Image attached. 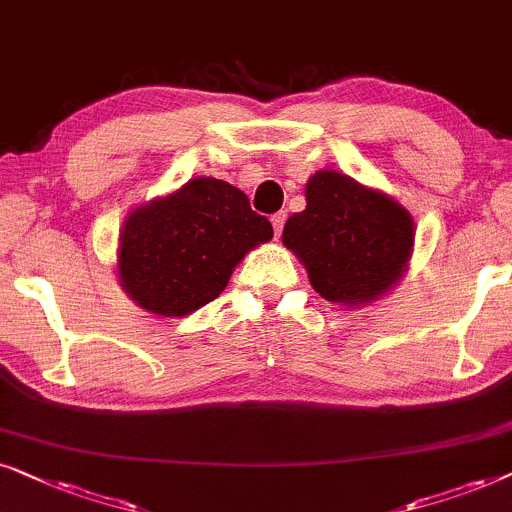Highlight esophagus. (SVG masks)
Returning <instances> with one entry per match:
<instances>
[{"mask_svg": "<svg viewBox=\"0 0 512 512\" xmlns=\"http://www.w3.org/2000/svg\"><path fill=\"white\" fill-rule=\"evenodd\" d=\"M285 213H276V215H271V224H274V234L276 236H281L283 234V227H285Z\"/></svg>", "mask_w": 512, "mask_h": 512, "instance_id": "34e87169", "label": "esophagus"}]
</instances>
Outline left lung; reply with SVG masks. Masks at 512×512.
<instances>
[{
	"label": "left lung",
	"instance_id": "obj_1",
	"mask_svg": "<svg viewBox=\"0 0 512 512\" xmlns=\"http://www.w3.org/2000/svg\"><path fill=\"white\" fill-rule=\"evenodd\" d=\"M304 194L306 208L285 222L283 245L304 264L313 290L349 309L391 292L414 252L410 210L339 170L313 173Z\"/></svg>",
	"mask_w": 512,
	"mask_h": 512
}]
</instances>
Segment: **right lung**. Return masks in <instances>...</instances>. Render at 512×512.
I'll use <instances>...</instances> for the list:
<instances>
[{
    "label": "right lung",
    "instance_id": "1",
    "mask_svg": "<svg viewBox=\"0 0 512 512\" xmlns=\"http://www.w3.org/2000/svg\"><path fill=\"white\" fill-rule=\"evenodd\" d=\"M271 238V222L241 189L194 177L128 213L117 248L119 285L140 309L185 318L220 297L243 257Z\"/></svg>",
    "mask_w": 512,
    "mask_h": 512
}]
</instances>
